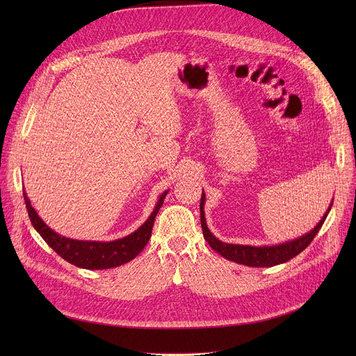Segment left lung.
<instances>
[{
    "mask_svg": "<svg viewBox=\"0 0 356 356\" xmlns=\"http://www.w3.org/2000/svg\"><path fill=\"white\" fill-rule=\"evenodd\" d=\"M204 204H206V194L204 190H202V195L200 200V220H201V228H202V235H204V239L209 242V245L218 252L220 255L228 261H232L239 265L250 266V268H272L280 264H284L294 257H297L300 252L306 249L314 236L318 234L320 228L323 227L331 207H332V201L320 220V222L307 234H304L301 236H297L296 239L286 241L283 243L277 245H265V246H252V245H235V243H227L216 238L211 231L207 227L206 222V214H204Z\"/></svg>",
    "mask_w": 356,
    "mask_h": 356,
    "instance_id": "8db88e82",
    "label": "left lung"
}]
</instances>
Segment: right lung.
Masks as SVG:
<instances>
[{"label":"right lung","instance_id":"right-lung-1","mask_svg":"<svg viewBox=\"0 0 356 356\" xmlns=\"http://www.w3.org/2000/svg\"><path fill=\"white\" fill-rule=\"evenodd\" d=\"M169 190L163 191L159 195L156 206L149 216V218L132 234L108 242L101 241H79L59 235L52 228H49L43 220L38 216L35 209L31 206V200L28 198L26 191L24 190V200L26 204V211L33 228L40 234L44 242L52 248L58 255H60L69 264L90 270L111 269L121 266L139 255V252L145 248L152 235V228L159 213V209L163 204V200Z\"/></svg>","mask_w":356,"mask_h":356}]
</instances>
